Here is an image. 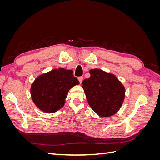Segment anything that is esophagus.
I'll return each instance as SVG.
<instances>
[{
  "label": "esophagus",
  "instance_id": "esophagus-1",
  "mask_svg": "<svg viewBox=\"0 0 160 160\" xmlns=\"http://www.w3.org/2000/svg\"><path fill=\"white\" fill-rule=\"evenodd\" d=\"M78 80L79 81L80 83H81L82 81H83V77H79V78H78Z\"/></svg>",
  "mask_w": 160,
  "mask_h": 160
}]
</instances>
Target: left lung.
Segmentation results:
<instances>
[{
  "instance_id": "left-lung-1",
  "label": "left lung",
  "mask_w": 160,
  "mask_h": 160,
  "mask_svg": "<svg viewBox=\"0 0 160 160\" xmlns=\"http://www.w3.org/2000/svg\"><path fill=\"white\" fill-rule=\"evenodd\" d=\"M89 73V78L82 82L89 106L101 118L113 116L123 105L124 85L115 75L101 69H91Z\"/></svg>"
}]
</instances>
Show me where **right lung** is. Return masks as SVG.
Instances as JSON below:
<instances>
[{"instance_id":"add662e5","label":"right lung","mask_w":160,"mask_h":160,"mask_svg":"<svg viewBox=\"0 0 160 160\" xmlns=\"http://www.w3.org/2000/svg\"><path fill=\"white\" fill-rule=\"evenodd\" d=\"M79 81L72 71L59 67L38 76L31 86V96L37 108L46 113L62 108L69 91Z\"/></svg>"}]
</instances>
